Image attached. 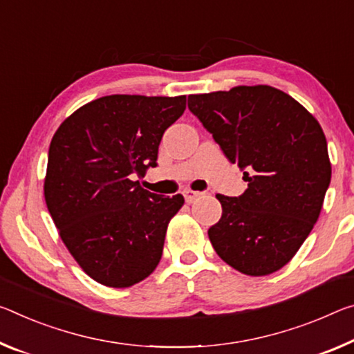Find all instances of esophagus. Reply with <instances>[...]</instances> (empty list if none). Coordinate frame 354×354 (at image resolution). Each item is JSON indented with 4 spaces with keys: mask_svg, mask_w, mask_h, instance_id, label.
I'll use <instances>...</instances> for the list:
<instances>
[{
    "mask_svg": "<svg viewBox=\"0 0 354 354\" xmlns=\"http://www.w3.org/2000/svg\"><path fill=\"white\" fill-rule=\"evenodd\" d=\"M183 195H184V198H186L187 203H192V201L197 200L201 194L200 192H195V190H190V189H184L183 190Z\"/></svg>",
    "mask_w": 354,
    "mask_h": 354,
    "instance_id": "esophagus-1",
    "label": "esophagus"
}]
</instances>
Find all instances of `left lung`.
<instances>
[{"label": "left lung", "instance_id": "left-lung-1", "mask_svg": "<svg viewBox=\"0 0 354 354\" xmlns=\"http://www.w3.org/2000/svg\"><path fill=\"white\" fill-rule=\"evenodd\" d=\"M187 105L248 183L239 197L216 195L222 217L207 230L212 248L248 276L279 271L312 232L329 187L322 126L268 85L192 94Z\"/></svg>", "mask_w": 354, "mask_h": 354}]
</instances>
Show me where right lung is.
Segmentation results:
<instances>
[{"label":"right lung","instance_id":"right-lung-1","mask_svg":"<svg viewBox=\"0 0 354 354\" xmlns=\"http://www.w3.org/2000/svg\"><path fill=\"white\" fill-rule=\"evenodd\" d=\"M186 110V96L113 94L74 111L50 143L44 195L67 250L89 277L132 287L159 265L183 195L140 187L157 165L162 136Z\"/></svg>","mask_w":354,"mask_h":354}]
</instances>
